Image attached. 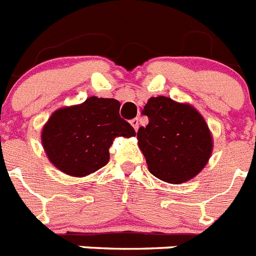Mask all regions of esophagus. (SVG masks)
Here are the masks:
<instances>
[{"label":"esophagus","mask_w":256,"mask_h":256,"mask_svg":"<svg viewBox=\"0 0 256 256\" xmlns=\"http://www.w3.org/2000/svg\"><path fill=\"white\" fill-rule=\"evenodd\" d=\"M130 124H132V126H133V128H134L136 130H138V126H140L138 118H134V119H132V120H130Z\"/></svg>","instance_id":"obj_1"}]
</instances>
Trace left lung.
Wrapping results in <instances>:
<instances>
[{
	"mask_svg": "<svg viewBox=\"0 0 256 256\" xmlns=\"http://www.w3.org/2000/svg\"><path fill=\"white\" fill-rule=\"evenodd\" d=\"M142 114L148 124L137 132L148 170L168 183L194 178L206 165L212 150L209 128L195 108L168 97H151Z\"/></svg>",
	"mask_w": 256,
	"mask_h": 256,
	"instance_id": "obj_1",
	"label": "left lung"
}]
</instances>
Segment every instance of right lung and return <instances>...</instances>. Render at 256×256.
I'll return each instance as SVG.
<instances>
[{"mask_svg":"<svg viewBox=\"0 0 256 256\" xmlns=\"http://www.w3.org/2000/svg\"><path fill=\"white\" fill-rule=\"evenodd\" d=\"M114 98L90 97L80 105L56 110L42 130L50 162L64 173L83 177L108 162V148L116 136H136L122 119Z\"/></svg>","mask_w":256,"mask_h":256,"instance_id":"add662e5","label":"right lung"}]
</instances>
